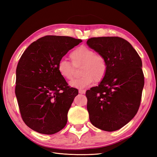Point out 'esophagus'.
Instances as JSON below:
<instances>
[{"label": "esophagus", "mask_w": 157, "mask_h": 157, "mask_svg": "<svg viewBox=\"0 0 157 157\" xmlns=\"http://www.w3.org/2000/svg\"><path fill=\"white\" fill-rule=\"evenodd\" d=\"M78 92L80 94H85V92H86V90H84V89H79L78 90Z\"/></svg>", "instance_id": "34e87169"}]
</instances>
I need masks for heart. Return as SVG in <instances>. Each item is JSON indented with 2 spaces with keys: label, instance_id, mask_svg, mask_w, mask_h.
I'll return each instance as SVG.
<instances>
[{
  "label": "heart",
  "instance_id": "heart-1",
  "mask_svg": "<svg viewBox=\"0 0 157 157\" xmlns=\"http://www.w3.org/2000/svg\"><path fill=\"white\" fill-rule=\"evenodd\" d=\"M69 57L72 63L67 60H61L58 64V70L63 78L71 80L74 78L75 67H82L80 74L82 76L71 82V86L83 88L94 81L101 82L105 78L107 62L103 55L96 54L94 50L86 46H80L71 52Z\"/></svg>",
  "mask_w": 157,
  "mask_h": 157
}]
</instances>
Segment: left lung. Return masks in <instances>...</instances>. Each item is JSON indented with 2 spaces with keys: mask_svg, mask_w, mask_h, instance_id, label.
Wrapping results in <instances>:
<instances>
[{
  "mask_svg": "<svg viewBox=\"0 0 157 157\" xmlns=\"http://www.w3.org/2000/svg\"><path fill=\"white\" fill-rule=\"evenodd\" d=\"M86 43L107 62L105 78L86 92L90 121L102 130H117L129 122L140 108L144 86L141 59L121 37H92Z\"/></svg>",
  "mask_w": 157,
  "mask_h": 157,
  "instance_id": "obj_1",
  "label": "left lung"
}]
</instances>
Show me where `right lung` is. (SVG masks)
Segmentation results:
<instances>
[{
  "mask_svg": "<svg viewBox=\"0 0 157 157\" xmlns=\"http://www.w3.org/2000/svg\"><path fill=\"white\" fill-rule=\"evenodd\" d=\"M82 40L47 35L25 50L16 69L15 93L22 119L40 134H54L65 126L77 88L68 86L58 64L68 51Z\"/></svg>",
  "mask_w": 157,
  "mask_h": 157,
  "instance_id": "right-lung-1",
  "label": "right lung"
}]
</instances>
